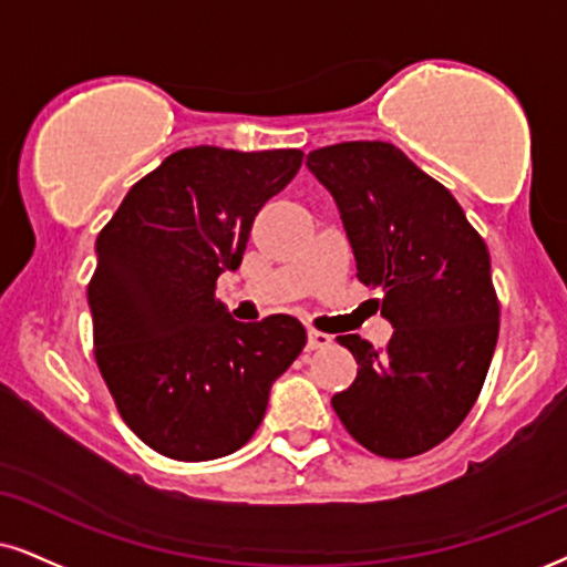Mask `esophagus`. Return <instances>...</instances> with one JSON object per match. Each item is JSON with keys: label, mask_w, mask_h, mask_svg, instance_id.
<instances>
[{"label": "esophagus", "mask_w": 567, "mask_h": 567, "mask_svg": "<svg viewBox=\"0 0 567 567\" xmlns=\"http://www.w3.org/2000/svg\"><path fill=\"white\" fill-rule=\"evenodd\" d=\"M329 346H332V337L329 334L319 332V329H311V332H308V350H321Z\"/></svg>", "instance_id": "obj_1"}]
</instances>
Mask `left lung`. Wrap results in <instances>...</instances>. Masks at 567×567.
I'll use <instances>...</instances> for the list:
<instances>
[{"label": "left lung", "mask_w": 567, "mask_h": 567, "mask_svg": "<svg viewBox=\"0 0 567 567\" xmlns=\"http://www.w3.org/2000/svg\"><path fill=\"white\" fill-rule=\"evenodd\" d=\"M334 196L358 279L382 290L395 327L384 348L337 337L358 374L332 398L358 444L403 461L447 440L474 408L499 334L489 250L453 193L384 141L308 154Z\"/></svg>", "instance_id": "1"}]
</instances>
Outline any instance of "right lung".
<instances>
[{
    "instance_id": "add662e5",
    "label": "right lung",
    "mask_w": 567,
    "mask_h": 567,
    "mask_svg": "<svg viewBox=\"0 0 567 567\" xmlns=\"http://www.w3.org/2000/svg\"><path fill=\"white\" fill-rule=\"evenodd\" d=\"M303 152L193 146L141 177L96 238L93 355L133 434L172 461L240 450L271 382L306 346L288 313L235 321L217 279L238 269L256 214L298 175Z\"/></svg>"
}]
</instances>
